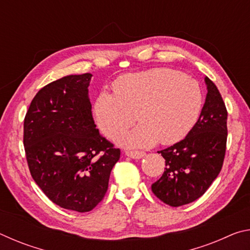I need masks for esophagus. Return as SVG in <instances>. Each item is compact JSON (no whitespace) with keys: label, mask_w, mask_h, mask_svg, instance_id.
<instances>
[{"label":"esophagus","mask_w":250,"mask_h":250,"mask_svg":"<svg viewBox=\"0 0 250 250\" xmlns=\"http://www.w3.org/2000/svg\"><path fill=\"white\" fill-rule=\"evenodd\" d=\"M125 155L129 156V158H131V159L139 160V159L143 158V156L146 155V153L141 151H125Z\"/></svg>","instance_id":"1"}]
</instances>
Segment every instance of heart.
<instances>
[{
    "label": "heart",
    "instance_id": "b5f03b06",
    "mask_svg": "<svg viewBox=\"0 0 250 250\" xmlns=\"http://www.w3.org/2000/svg\"><path fill=\"white\" fill-rule=\"evenodd\" d=\"M113 95L103 91L94 105L101 133L113 138L133 123L137 128L115 138L124 147H150L159 141H180L196 124L203 92L196 80L171 68H152L128 74L113 83Z\"/></svg>",
    "mask_w": 250,
    "mask_h": 250
}]
</instances>
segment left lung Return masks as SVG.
Returning a JSON list of instances; mask_svg holds the SVG:
<instances>
[{"instance_id":"1","label":"left lung","mask_w":250,"mask_h":250,"mask_svg":"<svg viewBox=\"0 0 250 250\" xmlns=\"http://www.w3.org/2000/svg\"><path fill=\"white\" fill-rule=\"evenodd\" d=\"M207 95L200 118L183 140L159 151L163 175L151 188L166 204L179 207L196 201L222 170L227 141V110L217 87L205 77Z\"/></svg>"}]
</instances>
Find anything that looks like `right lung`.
I'll return each instance as SVG.
<instances>
[{
    "label": "right lung",
    "mask_w": 250,
    "mask_h": 250,
    "mask_svg": "<svg viewBox=\"0 0 250 250\" xmlns=\"http://www.w3.org/2000/svg\"><path fill=\"white\" fill-rule=\"evenodd\" d=\"M92 75H69L46 84L24 120L32 177L62 208L89 211L103 200L120 150L101 137L91 113Z\"/></svg>",
    "instance_id": "right-lung-1"
}]
</instances>
